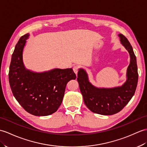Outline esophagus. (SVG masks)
<instances>
[{"label": "esophagus", "instance_id": "1", "mask_svg": "<svg viewBox=\"0 0 147 147\" xmlns=\"http://www.w3.org/2000/svg\"><path fill=\"white\" fill-rule=\"evenodd\" d=\"M78 69H79V66H74L73 67V71H74V73L76 74H77V73L78 72Z\"/></svg>", "mask_w": 147, "mask_h": 147}]
</instances>
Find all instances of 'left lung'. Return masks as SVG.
I'll return each instance as SVG.
<instances>
[{"instance_id": "8db88e82", "label": "left lung", "mask_w": 147, "mask_h": 147, "mask_svg": "<svg viewBox=\"0 0 147 147\" xmlns=\"http://www.w3.org/2000/svg\"><path fill=\"white\" fill-rule=\"evenodd\" d=\"M121 44L128 51L130 57L127 71V80L123 85L111 88H98L92 84L86 70L79 69L77 80L84 104L92 112L103 115H111L120 111L135 94L138 74L136 56L128 40L119 34Z\"/></svg>"}]
</instances>
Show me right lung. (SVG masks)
<instances>
[{"label": "right lung", "mask_w": 147, "mask_h": 147, "mask_svg": "<svg viewBox=\"0 0 147 147\" xmlns=\"http://www.w3.org/2000/svg\"><path fill=\"white\" fill-rule=\"evenodd\" d=\"M29 34L22 36L16 44L9 67V80L13 96L24 110L34 116L55 113L62 103L67 83L76 78L72 68L37 73L27 69L23 51Z\"/></svg>", "instance_id": "add662e5"}]
</instances>
